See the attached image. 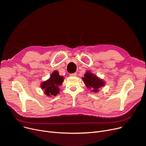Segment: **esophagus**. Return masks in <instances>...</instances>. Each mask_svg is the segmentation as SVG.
<instances>
[{
  "instance_id": "esophagus-1",
  "label": "esophagus",
  "mask_w": 146,
  "mask_h": 146,
  "mask_svg": "<svg viewBox=\"0 0 146 146\" xmlns=\"http://www.w3.org/2000/svg\"><path fill=\"white\" fill-rule=\"evenodd\" d=\"M70 76H71V77H76V76H77V73L75 72V73L70 74Z\"/></svg>"
}]
</instances>
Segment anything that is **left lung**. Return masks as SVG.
Segmentation results:
<instances>
[{"instance_id":"8db88e82","label":"left lung","mask_w":146,"mask_h":146,"mask_svg":"<svg viewBox=\"0 0 146 146\" xmlns=\"http://www.w3.org/2000/svg\"><path fill=\"white\" fill-rule=\"evenodd\" d=\"M84 83L86 84V86L88 88H92L91 91L95 92L99 91V88L104 86V82L100 80L94 74L90 73V72H87L85 74V77L83 78Z\"/></svg>"}]
</instances>
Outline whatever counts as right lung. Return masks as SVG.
I'll return each instance as SVG.
<instances>
[{"mask_svg": "<svg viewBox=\"0 0 146 146\" xmlns=\"http://www.w3.org/2000/svg\"><path fill=\"white\" fill-rule=\"evenodd\" d=\"M64 78L60 76L58 71H54L51 74L50 78L42 83L41 87L47 96H55L59 93V86L62 85Z\"/></svg>", "mask_w": 146, "mask_h": 146, "instance_id": "1", "label": "right lung"}]
</instances>
